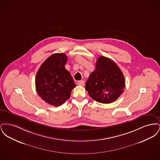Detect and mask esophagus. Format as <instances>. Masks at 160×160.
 Returning a JSON list of instances; mask_svg holds the SVG:
<instances>
[{
  "mask_svg": "<svg viewBox=\"0 0 160 160\" xmlns=\"http://www.w3.org/2000/svg\"><path fill=\"white\" fill-rule=\"evenodd\" d=\"M77 84H78V86H83L84 85V82L83 80L78 81V83H77Z\"/></svg>",
  "mask_w": 160,
  "mask_h": 160,
  "instance_id": "obj_1",
  "label": "esophagus"
}]
</instances>
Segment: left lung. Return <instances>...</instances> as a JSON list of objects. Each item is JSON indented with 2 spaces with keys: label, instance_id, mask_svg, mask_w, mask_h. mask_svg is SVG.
Masks as SVG:
<instances>
[{
  "label": "left lung",
  "instance_id": "obj_1",
  "mask_svg": "<svg viewBox=\"0 0 160 160\" xmlns=\"http://www.w3.org/2000/svg\"><path fill=\"white\" fill-rule=\"evenodd\" d=\"M85 84V89L92 99L103 104H109L118 99L125 86L121 70L114 62L101 56L96 62Z\"/></svg>",
  "mask_w": 160,
  "mask_h": 160
}]
</instances>
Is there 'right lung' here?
<instances>
[{"instance_id":"add662e5","label":"right lung","mask_w":160,"mask_h":160,"mask_svg":"<svg viewBox=\"0 0 160 160\" xmlns=\"http://www.w3.org/2000/svg\"><path fill=\"white\" fill-rule=\"evenodd\" d=\"M67 61L65 54H53L43 62L36 75L35 86L39 96L52 106L63 104L76 86L65 68Z\"/></svg>"}]
</instances>
